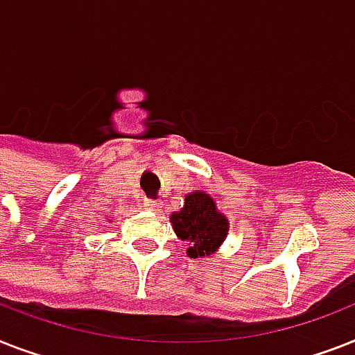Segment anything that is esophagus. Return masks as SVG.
Instances as JSON below:
<instances>
[{
  "label": "esophagus",
  "instance_id": "34e87169",
  "mask_svg": "<svg viewBox=\"0 0 355 355\" xmlns=\"http://www.w3.org/2000/svg\"><path fill=\"white\" fill-rule=\"evenodd\" d=\"M144 207L149 209V211H155V209L158 207V202L157 200H144Z\"/></svg>",
  "mask_w": 355,
  "mask_h": 355
}]
</instances>
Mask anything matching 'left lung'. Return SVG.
I'll return each mask as SVG.
<instances>
[{
	"label": "left lung",
	"instance_id": "8db88e82",
	"mask_svg": "<svg viewBox=\"0 0 355 355\" xmlns=\"http://www.w3.org/2000/svg\"><path fill=\"white\" fill-rule=\"evenodd\" d=\"M177 237L189 241L187 255L207 257L217 252L227 235V218L218 213L217 204L207 193L193 191L184 200V207L169 217Z\"/></svg>",
	"mask_w": 355,
	"mask_h": 355
}]
</instances>
